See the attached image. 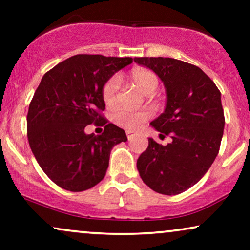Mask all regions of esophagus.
Segmentation results:
<instances>
[{"label":"esophagus","instance_id":"34e87169","mask_svg":"<svg viewBox=\"0 0 250 250\" xmlns=\"http://www.w3.org/2000/svg\"><path fill=\"white\" fill-rule=\"evenodd\" d=\"M125 134H127L128 140H131L134 136H136V135H137L136 131H134V130H127V131H125Z\"/></svg>","mask_w":250,"mask_h":250}]
</instances>
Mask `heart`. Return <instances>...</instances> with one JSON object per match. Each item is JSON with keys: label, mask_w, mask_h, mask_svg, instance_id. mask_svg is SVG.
Returning <instances> with one entry per match:
<instances>
[{"label": "heart", "mask_w": 250, "mask_h": 250, "mask_svg": "<svg viewBox=\"0 0 250 250\" xmlns=\"http://www.w3.org/2000/svg\"><path fill=\"white\" fill-rule=\"evenodd\" d=\"M131 81L146 95H153L159 87V79L151 71L146 69H136L131 73ZM119 91V79L111 76L104 83L102 89V97L105 104L111 105L116 101ZM150 116L148 110H131L128 108H119L114 114V120L119 125L127 129H136L146 122Z\"/></svg>", "instance_id": "b5f03b06"}]
</instances>
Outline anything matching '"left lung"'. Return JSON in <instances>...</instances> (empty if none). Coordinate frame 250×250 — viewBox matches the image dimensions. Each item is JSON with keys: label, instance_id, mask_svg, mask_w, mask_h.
Returning a JSON list of instances; mask_svg holds the SVG:
<instances>
[{"label": "left lung", "instance_id": "obj_1", "mask_svg": "<svg viewBox=\"0 0 250 250\" xmlns=\"http://www.w3.org/2000/svg\"><path fill=\"white\" fill-rule=\"evenodd\" d=\"M134 61L153 70L165 84V111L150 125L171 137L167 146L149 137L137 170L156 193L181 194L202 179L219 154L225 129L221 93L190 63L170 57H135Z\"/></svg>", "mask_w": 250, "mask_h": 250}]
</instances>
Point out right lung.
Masks as SVG:
<instances>
[{
	"mask_svg": "<svg viewBox=\"0 0 250 250\" xmlns=\"http://www.w3.org/2000/svg\"><path fill=\"white\" fill-rule=\"evenodd\" d=\"M133 62L131 57L75 55L44 74L29 104L28 141L37 163L59 187L83 191L101 182L114 146L127 141L125 130L100 111L104 83ZM95 123L101 135L85 134Z\"/></svg>",
	"mask_w": 250,
	"mask_h": 250,
	"instance_id": "right-lung-1",
	"label": "right lung"
}]
</instances>
